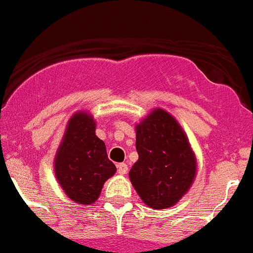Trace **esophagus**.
Instances as JSON below:
<instances>
[{
    "label": "esophagus",
    "mask_w": 253,
    "mask_h": 253,
    "mask_svg": "<svg viewBox=\"0 0 253 253\" xmlns=\"http://www.w3.org/2000/svg\"><path fill=\"white\" fill-rule=\"evenodd\" d=\"M117 172L120 173V175H124V173L128 172V165H126V163H120V165H117Z\"/></svg>",
    "instance_id": "1"
}]
</instances>
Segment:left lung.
I'll return each mask as SVG.
<instances>
[{"label":"left lung","mask_w":253,"mask_h":253,"mask_svg":"<svg viewBox=\"0 0 253 253\" xmlns=\"http://www.w3.org/2000/svg\"><path fill=\"white\" fill-rule=\"evenodd\" d=\"M138 161L129 171L133 187L153 209H167L195 180L197 163L185 133L162 108L151 111L136 126Z\"/></svg>","instance_id":"left-lung-1"}]
</instances>
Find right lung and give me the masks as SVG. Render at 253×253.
Here are the masks:
<instances>
[{"label":"right lung","instance_id":"right-lung-1","mask_svg":"<svg viewBox=\"0 0 253 253\" xmlns=\"http://www.w3.org/2000/svg\"><path fill=\"white\" fill-rule=\"evenodd\" d=\"M115 172L106 143L95 134L94 117L87 112L73 115L54 158V173L65 195L80 205H91Z\"/></svg>","mask_w":253,"mask_h":253}]
</instances>
